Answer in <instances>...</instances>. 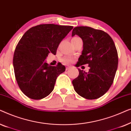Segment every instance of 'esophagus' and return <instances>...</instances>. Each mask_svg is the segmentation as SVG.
<instances>
[{"label": "esophagus", "instance_id": "1", "mask_svg": "<svg viewBox=\"0 0 131 131\" xmlns=\"http://www.w3.org/2000/svg\"><path fill=\"white\" fill-rule=\"evenodd\" d=\"M71 69V67L70 66H66V70H68L70 69Z\"/></svg>", "mask_w": 131, "mask_h": 131}]
</instances>
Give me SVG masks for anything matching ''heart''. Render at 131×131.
Masks as SVG:
<instances>
[{"label": "heart", "instance_id": "heart-1", "mask_svg": "<svg viewBox=\"0 0 131 131\" xmlns=\"http://www.w3.org/2000/svg\"><path fill=\"white\" fill-rule=\"evenodd\" d=\"M76 38H78V37H73V39H76ZM62 61L64 62V63H66V64H68V63H70V62H71V61H72V59L65 57V58H63L62 59Z\"/></svg>", "mask_w": 131, "mask_h": 131}]
</instances>
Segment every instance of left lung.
<instances>
[{"instance_id": "8db88e82", "label": "left lung", "mask_w": 131, "mask_h": 131, "mask_svg": "<svg viewBox=\"0 0 131 131\" xmlns=\"http://www.w3.org/2000/svg\"><path fill=\"white\" fill-rule=\"evenodd\" d=\"M74 35L79 36L83 43L76 65L88 64L90 69L88 73L78 69L79 74L72 81L73 85L80 96L97 99L108 91L113 82L118 65L115 44L107 33L89 27L74 28L72 36Z\"/></svg>"}]
</instances>
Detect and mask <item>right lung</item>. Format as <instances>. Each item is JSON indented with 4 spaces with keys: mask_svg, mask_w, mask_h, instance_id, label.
Masks as SVG:
<instances>
[{
    "mask_svg": "<svg viewBox=\"0 0 131 131\" xmlns=\"http://www.w3.org/2000/svg\"><path fill=\"white\" fill-rule=\"evenodd\" d=\"M73 26L49 24L33 27L19 41L13 58L14 73L21 91L28 98L42 99L51 94L57 78L66 70L58 63L51 66L45 60L55 55L59 44Z\"/></svg>",
    "mask_w": 131,
    "mask_h": 131,
    "instance_id": "add662e5",
    "label": "right lung"
}]
</instances>
